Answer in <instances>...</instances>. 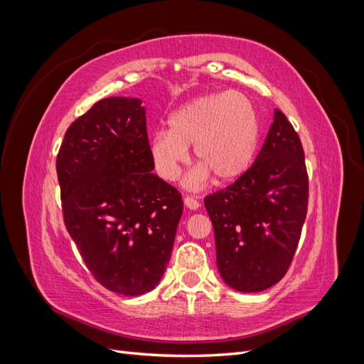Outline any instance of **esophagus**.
Masks as SVG:
<instances>
[{
	"label": "esophagus",
	"mask_w": 364,
	"mask_h": 364,
	"mask_svg": "<svg viewBox=\"0 0 364 364\" xmlns=\"http://www.w3.org/2000/svg\"><path fill=\"white\" fill-rule=\"evenodd\" d=\"M183 203H185L186 208L193 209V211H196V209L200 208V202L196 200L194 197H191V196H185V197H183Z\"/></svg>",
	"instance_id": "34e87169"
}]
</instances>
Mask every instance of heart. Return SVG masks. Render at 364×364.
Segmentation results:
<instances>
[{
	"instance_id": "b5f03b06",
	"label": "heart",
	"mask_w": 364,
	"mask_h": 364,
	"mask_svg": "<svg viewBox=\"0 0 364 364\" xmlns=\"http://www.w3.org/2000/svg\"><path fill=\"white\" fill-rule=\"evenodd\" d=\"M168 129H159L150 141V156L164 181L179 178L193 146L199 165L188 174L190 188L203 185L211 174L217 182L243 176L257 156L261 124L255 106L241 92L200 95L170 114Z\"/></svg>"
}]
</instances>
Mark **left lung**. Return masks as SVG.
Here are the masks:
<instances>
[{
	"label": "left lung",
	"instance_id": "8db88e82",
	"mask_svg": "<svg viewBox=\"0 0 364 364\" xmlns=\"http://www.w3.org/2000/svg\"><path fill=\"white\" fill-rule=\"evenodd\" d=\"M308 178L301 139L274 109L252 167L225 190L206 196L217 269L228 287L258 293L287 272L306 215Z\"/></svg>",
	"mask_w": 364,
	"mask_h": 364
}]
</instances>
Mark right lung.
I'll return each mask as SVG.
<instances>
[{"label":"right lung","instance_id":"add662e5","mask_svg":"<svg viewBox=\"0 0 364 364\" xmlns=\"http://www.w3.org/2000/svg\"><path fill=\"white\" fill-rule=\"evenodd\" d=\"M63 220L103 287L141 296L167 269L182 196L151 173L146 107L109 97L68 127L58 155Z\"/></svg>","mask_w":364,"mask_h":364}]
</instances>
